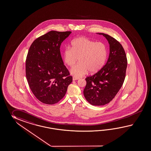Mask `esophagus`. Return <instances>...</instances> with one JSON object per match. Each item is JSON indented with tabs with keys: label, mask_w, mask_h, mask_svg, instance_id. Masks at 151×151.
I'll return each mask as SVG.
<instances>
[{
	"label": "esophagus",
	"mask_w": 151,
	"mask_h": 151,
	"mask_svg": "<svg viewBox=\"0 0 151 151\" xmlns=\"http://www.w3.org/2000/svg\"><path fill=\"white\" fill-rule=\"evenodd\" d=\"M79 79V78H78V77H74L73 78V81H76V80H78Z\"/></svg>",
	"instance_id": "esophagus-1"
}]
</instances>
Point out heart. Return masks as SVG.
Listing matches in <instances>:
<instances>
[{
    "label": "heart",
    "mask_w": 151,
    "mask_h": 151,
    "mask_svg": "<svg viewBox=\"0 0 151 151\" xmlns=\"http://www.w3.org/2000/svg\"><path fill=\"white\" fill-rule=\"evenodd\" d=\"M71 48H66L63 54L64 62L73 66L79 58L80 62L70 70L75 77H81L89 72L94 74L103 68L106 60V45L84 37H78L71 42Z\"/></svg>",
    "instance_id": "heart-1"
}]
</instances>
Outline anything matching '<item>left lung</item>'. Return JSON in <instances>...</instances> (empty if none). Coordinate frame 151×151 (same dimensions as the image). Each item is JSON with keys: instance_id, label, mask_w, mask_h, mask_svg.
Segmentation results:
<instances>
[{"instance_id": "1", "label": "left lung", "mask_w": 151, "mask_h": 151, "mask_svg": "<svg viewBox=\"0 0 151 151\" xmlns=\"http://www.w3.org/2000/svg\"><path fill=\"white\" fill-rule=\"evenodd\" d=\"M103 35L110 45V53L106 64L96 74L86 78L83 94L92 105L101 106L110 103L123 85L127 67V59L122 45L114 38Z\"/></svg>"}]
</instances>
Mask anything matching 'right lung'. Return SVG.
<instances>
[{
  "instance_id": "right-lung-1",
  "label": "right lung",
  "mask_w": 151,
  "mask_h": 151,
  "mask_svg": "<svg viewBox=\"0 0 151 151\" xmlns=\"http://www.w3.org/2000/svg\"><path fill=\"white\" fill-rule=\"evenodd\" d=\"M71 32L50 31L34 41L26 62L27 80L37 99L46 104L58 103L73 81L64 65L60 45Z\"/></svg>"
}]
</instances>
